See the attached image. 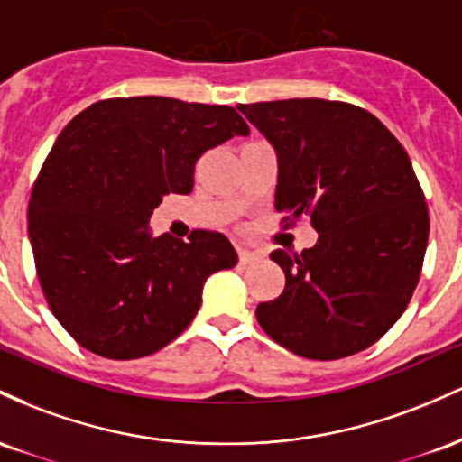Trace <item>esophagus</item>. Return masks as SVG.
<instances>
[{
	"label": "esophagus",
	"instance_id": "1",
	"mask_svg": "<svg viewBox=\"0 0 462 462\" xmlns=\"http://www.w3.org/2000/svg\"><path fill=\"white\" fill-rule=\"evenodd\" d=\"M237 257H240L242 266H248V263L259 262V259H262V253L251 251V248H240V251H237Z\"/></svg>",
	"mask_w": 462,
	"mask_h": 462
}]
</instances>
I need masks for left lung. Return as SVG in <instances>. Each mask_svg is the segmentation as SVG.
Here are the masks:
<instances>
[{
	"label": "left lung",
	"instance_id": "obj_1",
	"mask_svg": "<svg viewBox=\"0 0 462 462\" xmlns=\"http://www.w3.org/2000/svg\"><path fill=\"white\" fill-rule=\"evenodd\" d=\"M237 108L277 154V211L308 214L319 231L300 255L271 253L286 288L257 305V323L310 360L366 349L403 314L426 255L430 217L411 157L380 119L345 102Z\"/></svg>",
	"mask_w": 462,
	"mask_h": 462
}]
</instances>
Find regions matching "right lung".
Segmentation results:
<instances>
[{"label":"right lung","instance_id":"obj_1","mask_svg":"<svg viewBox=\"0 0 462 462\" xmlns=\"http://www.w3.org/2000/svg\"><path fill=\"white\" fill-rule=\"evenodd\" d=\"M248 124L236 108L174 97H113L85 108L56 139L28 207L36 274L78 345L134 360L194 320L209 274L237 263L226 236L154 237L163 196L189 194L200 154Z\"/></svg>","mask_w":462,"mask_h":462}]
</instances>
